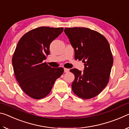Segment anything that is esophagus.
<instances>
[{
	"label": "esophagus",
	"instance_id": "34e87169",
	"mask_svg": "<svg viewBox=\"0 0 129 129\" xmlns=\"http://www.w3.org/2000/svg\"><path fill=\"white\" fill-rule=\"evenodd\" d=\"M69 72V69L67 68H64V72L65 73H68Z\"/></svg>",
	"mask_w": 129,
	"mask_h": 129
}]
</instances>
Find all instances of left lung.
Wrapping results in <instances>:
<instances>
[{
	"label": "left lung",
	"instance_id": "1",
	"mask_svg": "<svg viewBox=\"0 0 129 129\" xmlns=\"http://www.w3.org/2000/svg\"><path fill=\"white\" fill-rule=\"evenodd\" d=\"M64 32L75 49V58L82 60L83 72L70 71L75 75L73 93L83 99L97 96L108 85L113 57L107 39L95 30L82 27L66 28Z\"/></svg>",
	"mask_w": 129,
	"mask_h": 129
}]
</instances>
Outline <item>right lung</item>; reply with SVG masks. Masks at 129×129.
<instances>
[{"label": "right lung", "mask_w": 129, "mask_h": 129, "mask_svg": "<svg viewBox=\"0 0 129 129\" xmlns=\"http://www.w3.org/2000/svg\"><path fill=\"white\" fill-rule=\"evenodd\" d=\"M63 28L40 27L29 30L17 43L12 62L15 77L26 94L41 99L50 93L62 68H51L43 62L49 54V46L62 33Z\"/></svg>", "instance_id": "obj_1"}]
</instances>
